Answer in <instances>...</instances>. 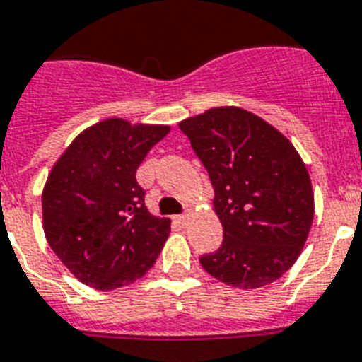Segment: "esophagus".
Wrapping results in <instances>:
<instances>
[{"mask_svg":"<svg viewBox=\"0 0 362 362\" xmlns=\"http://www.w3.org/2000/svg\"><path fill=\"white\" fill-rule=\"evenodd\" d=\"M175 221H176V223H178V224H182V226H186V223H187V214L176 215Z\"/></svg>","mask_w":362,"mask_h":362,"instance_id":"1","label":"esophagus"}]
</instances>
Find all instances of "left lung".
<instances>
[{
    "label": "left lung",
    "mask_w": 362,
    "mask_h": 362,
    "mask_svg": "<svg viewBox=\"0 0 362 362\" xmlns=\"http://www.w3.org/2000/svg\"><path fill=\"white\" fill-rule=\"evenodd\" d=\"M180 130L206 167L223 224V245L199 257L232 287L257 289L298 259L315 215L309 173L281 132L235 106L182 121Z\"/></svg>",
    "instance_id": "8db88e82"
}]
</instances>
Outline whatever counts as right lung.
I'll use <instances>...</instances> for the list:
<instances>
[{"mask_svg": "<svg viewBox=\"0 0 362 362\" xmlns=\"http://www.w3.org/2000/svg\"><path fill=\"white\" fill-rule=\"evenodd\" d=\"M167 134L162 124L101 121L73 139L47 176L45 238L69 272L93 289L134 284L162 252L171 221L148 214L136 171Z\"/></svg>", "mask_w": 362, "mask_h": 362, "instance_id": "1", "label": "right lung"}]
</instances>
